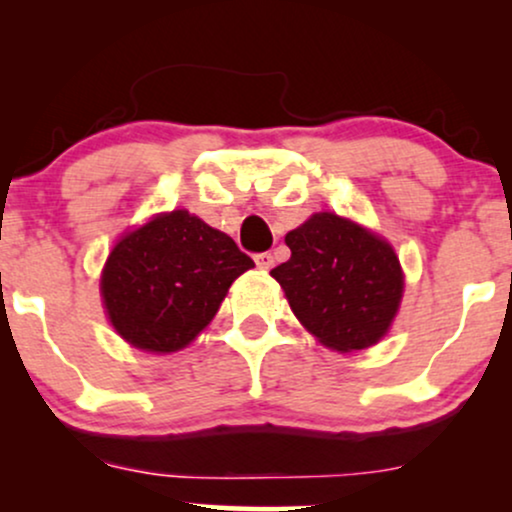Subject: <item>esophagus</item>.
Masks as SVG:
<instances>
[{
	"label": "esophagus",
	"instance_id": "34e87169",
	"mask_svg": "<svg viewBox=\"0 0 512 512\" xmlns=\"http://www.w3.org/2000/svg\"><path fill=\"white\" fill-rule=\"evenodd\" d=\"M255 264L260 269H264V272H267V269H272V264H274L272 252H260V255H255Z\"/></svg>",
	"mask_w": 512,
	"mask_h": 512
}]
</instances>
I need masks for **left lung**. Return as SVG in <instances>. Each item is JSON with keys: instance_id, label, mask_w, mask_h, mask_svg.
I'll use <instances>...</instances> for the list:
<instances>
[{"instance_id": "left-lung-1", "label": "left lung", "mask_w": 512, "mask_h": 512, "mask_svg": "<svg viewBox=\"0 0 512 512\" xmlns=\"http://www.w3.org/2000/svg\"><path fill=\"white\" fill-rule=\"evenodd\" d=\"M286 245L291 257L269 274L305 330L337 351L378 342L402 301L404 276L395 250L330 211L293 228Z\"/></svg>"}]
</instances>
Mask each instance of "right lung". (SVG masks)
Segmentation results:
<instances>
[{
    "mask_svg": "<svg viewBox=\"0 0 512 512\" xmlns=\"http://www.w3.org/2000/svg\"><path fill=\"white\" fill-rule=\"evenodd\" d=\"M252 267L233 238L178 209L115 245L101 276L103 303L122 339L170 354L209 325L228 286Z\"/></svg>",
    "mask_w": 512,
    "mask_h": 512,
    "instance_id": "add662e5",
    "label": "right lung"
}]
</instances>
